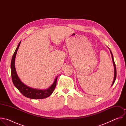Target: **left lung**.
<instances>
[{"label": "left lung", "instance_id": "8db88e82", "mask_svg": "<svg viewBox=\"0 0 126 126\" xmlns=\"http://www.w3.org/2000/svg\"><path fill=\"white\" fill-rule=\"evenodd\" d=\"M110 52H111V54L112 55V61H113V65H114V80H113V83L111 85V86H112V85L114 84L115 80H116V76H117V72H116V65L114 62V58H113V55L112 54V53L111 52V51L110 50Z\"/></svg>", "mask_w": 126, "mask_h": 126}]
</instances>
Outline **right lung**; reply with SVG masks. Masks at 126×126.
Instances as JSON below:
<instances>
[{"instance_id":"obj_1","label":"right lung","mask_w":126,"mask_h":126,"mask_svg":"<svg viewBox=\"0 0 126 126\" xmlns=\"http://www.w3.org/2000/svg\"><path fill=\"white\" fill-rule=\"evenodd\" d=\"M20 43L21 41L18 45L13 54L11 62V77L13 84L22 95L28 98L33 99H41L46 98L50 96L53 92L56 86L58 76L55 78L54 81L51 86L45 90L36 89L30 88L22 82L18 76L15 67V60L17 52L19 48Z\"/></svg>"}]
</instances>
